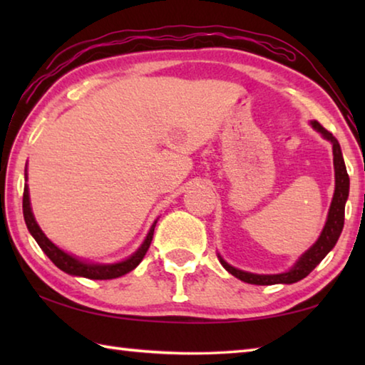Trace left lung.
<instances>
[{"label":"left lung","mask_w":365,"mask_h":365,"mask_svg":"<svg viewBox=\"0 0 365 365\" xmlns=\"http://www.w3.org/2000/svg\"><path fill=\"white\" fill-rule=\"evenodd\" d=\"M312 128L322 135V137L330 141L333 150V168H335V193L331 197V205L329 209V215H327V222L324 225V230L320 232V237L317 242L314 243L306 252H302L298 261H296L292 269L282 274H252V272H245L237 267H233L228 262L224 261V257L217 255L220 264L224 265L227 272H230L233 277H237L242 282L251 283V285H277V283H283V285H289V283H296L307 277L311 272L317 267L320 261L329 255L336 245L339 235H341L343 225H344V205L348 201L349 195V177L346 172L344 159L341 148H339L338 140L333 135L325 130L317 120H311Z\"/></svg>","instance_id":"left-lung-1"}]
</instances>
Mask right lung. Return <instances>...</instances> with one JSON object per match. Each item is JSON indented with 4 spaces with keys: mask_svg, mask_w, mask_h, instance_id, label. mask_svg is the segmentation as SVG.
<instances>
[{
    "mask_svg": "<svg viewBox=\"0 0 365 365\" xmlns=\"http://www.w3.org/2000/svg\"><path fill=\"white\" fill-rule=\"evenodd\" d=\"M26 182H27V168H26ZM22 209H24V219H26V225L29 228V232L32 237L35 238V242L38 243L43 252L51 259L53 264L59 267L63 272L73 277H85V279H91V280H110V279H117V277H122L128 274V272L133 270L137 265L143 261V257L146 255L148 248H150L151 240H153V233H154V227H156V222L151 225L150 232H148L145 242L141 243L140 248L133 252L132 256H128L127 259H123L120 262H114V264H100V262H88L86 259H80L73 255H69L64 250L58 248L51 240H49L40 225L36 224L35 215L32 212V206H30V195H29V185L26 183L24 187V200H22Z\"/></svg>",
    "mask_w": 365,
    "mask_h": 365,
    "instance_id": "add662e5",
    "label": "right lung"
}]
</instances>
